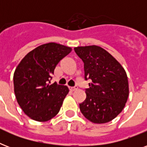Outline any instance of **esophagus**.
<instances>
[{
	"instance_id": "1",
	"label": "esophagus",
	"mask_w": 147,
	"mask_h": 147,
	"mask_svg": "<svg viewBox=\"0 0 147 147\" xmlns=\"http://www.w3.org/2000/svg\"><path fill=\"white\" fill-rule=\"evenodd\" d=\"M78 87L77 86H75V87H69V90L71 91V92H74V91H76L77 90Z\"/></svg>"
}]
</instances>
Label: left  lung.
I'll list each match as a JSON object with an SVG mask.
<instances>
[{"label":"left lung","mask_w":147,"mask_h":147,"mask_svg":"<svg viewBox=\"0 0 147 147\" xmlns=\"http://www.w3.org/2000/svg\"><path fill=\"white\" fill-rule=\"evenodd\" d=\"M75 52L84 62L86 98L79 104L82 114L92 123L112 121L125 106L129 95L127 76L122 65L107 51L98 46L78 47Z\"/></svg>","instance_id":"8db88e82"}]
</instances>
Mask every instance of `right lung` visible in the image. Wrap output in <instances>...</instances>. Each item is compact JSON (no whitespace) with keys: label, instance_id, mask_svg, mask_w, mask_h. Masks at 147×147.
Segmentation results:
<instances>
[{"label":"right lung","instance_id":"add662e5","mask_svg":"<svg viewBox=\"0 0 147 147\" xmlns=\"http://www.w3.org/2000/svg\"><path fill=\"white\" fill-rule=\"evenodd\" d=\"M71 51L70 47L55 42L42 44L27 53L15 69V96L31 119L45 122L59 111L69 90L67 86L49 83L55 66Z\"/></svg>","mask_w":147,"mask_h":147}]
</instances>
